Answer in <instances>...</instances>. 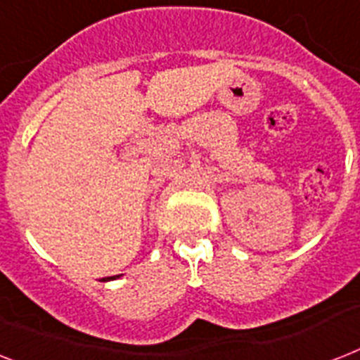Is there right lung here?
Wrapping results in <instances>:
<instances>
[{"label": "right lung", "mask_w": 360, "mask_h": 360, "mask_svg": "<svg viewBox=\"0 0 360 360\" xmlns=\"http://www.w3.org/2000/svg\"><path fill=\"white\" fill-rule=\"evenodd\" d=\"M118 276H114V277H105V279H101V281H110V279H116Z\"/></svg>", "instance_id": "1"}]
</instances>
